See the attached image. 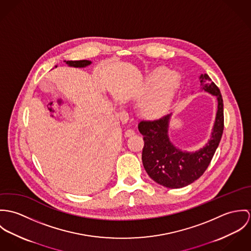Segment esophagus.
<instances>
[{"label": "esophagus", "mask_w": 251, "mask_h": 251, "mask_svg": "<svg viewBox=\"0 0 251 251\" xmlns=\"http://www.w3.org/2000/svg\"><path fill=\"white\" fill-rule=\"evenodd\" d=\"M134 135H135V131H134V130L128 129V130H126V132H125V137H126V138H130V137H133Z\"/></svg>", "instance_id": "34e87169"}]
</instances>
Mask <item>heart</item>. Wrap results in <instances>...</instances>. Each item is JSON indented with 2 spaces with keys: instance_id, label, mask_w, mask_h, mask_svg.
<instances>
[{
  "instance_id": "heart-1",
  "label": "heart",
  "mask_w": 251,
  "mask_h": 251,
  "mask_svg": "<svg viewBox=\"0 0 251 251\" xmlns=\"http://www.w3.org/2000/svg\"><path fill=\"white\" fill-rule=\"evenodd\" d=\"M180 86V76L167 67H157L146 75L139 90L140 112L150 119H159L170 110Z\"/></svg>"
}]
</instances>
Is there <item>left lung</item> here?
I'll use <instances>...</instances> for the list:
<instances>
[{"instance_id":"obj_1","label":"left lung","mask_w":251,"mask_h":251,"mask_svg":"<svg viewBox=\"0 0 251 251\" xmlns=\"http://www.w3.org/2000/svg\"><path fill=\"white\" fill-rule=\"evenodd\" d=\"M199 81L201 90L216 96L218 101L211 138L202 148L183 151L170 141L168 128L172 113L154 121H140L138 125L144 141L141 156L144 169L152 180L166 188L179 189L197 180L210 165L222 139L224 119L221 91L207 74H201Z\"/></svg>"}]
</instances>
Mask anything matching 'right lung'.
I'll use <instances>...</instances> for the list:
<instances>
[{"label":"right lung","mask_w":251,"mask_h":251,"mask_svg":"<svg viewBox=\"0 0 251 251\" xmlns=\"http://www.w3.org/2000/svg\"><path fill=\"white\" fill-rule=\"evenodd\" d=\"M64 62L68 65V66H71V67H76V68H84L86 67L88 65H90L92 62L90 60H64Z\"/></svg>","instance_id":"1"}]
</instances>
